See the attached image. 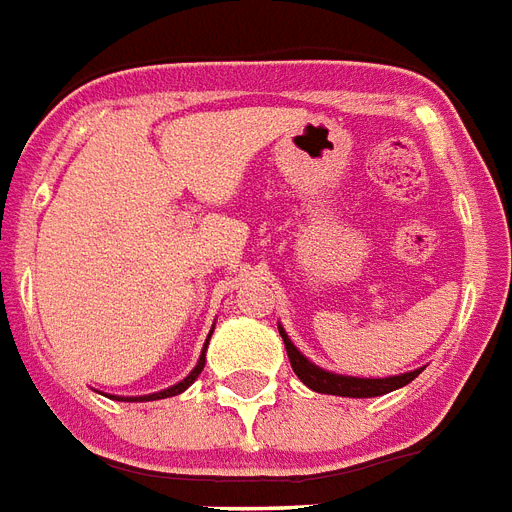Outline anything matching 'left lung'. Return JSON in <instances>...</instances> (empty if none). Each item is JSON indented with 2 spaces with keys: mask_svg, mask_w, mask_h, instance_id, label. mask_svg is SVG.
<instances>
[{
  "mask_svg": "<svg viewBox=\"0 0 512 512\" xmlns=\"http://www.w3.org/2000/svg\"><path fill=\"white\" fill-rule=\"evenodd\" d=\"M282 335V343H285V351H288L290 367L298 375V380L309 386L317 394H333V396H351V399H370V396H383L388 391H396V388L407 386L412 380L418 378L423 367L412 372H402V375H391V378H357V375H338V372H330L325 367L314 365L312 359H306L298 346H293V341L285 333V327L277 325Z\"/></svg>",
  "mask_w": 512,
  "mask_h": 512,
  "instance_id": "left-lung-1",
  "label": "left lung"
}]
</instances>
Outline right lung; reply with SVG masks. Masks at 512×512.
<instances>
[{"label": "right lung", "instance_id": "1", "mask_svg": "<svg viewBox=\"0 0 512 512\" xmlns=\"http://www.w3.org/2000/svg\"><path fill=\"white\" fill-rule=\"evenodd\" d=\"M211 333H214V327H211ZM211 333H208V338H211ZM208 338H206V346H203V351H200L198 365L192 367L190 375H187L185 380H179V383H174V386H169V388H163V391H155V394H147V396H110V399H118V402H155V399H169V396H177V394H182V391H187V388L195 383V378H198L200 372H203V365H206Z\"/></svg>", "mask_w": 512, "mask_h": 512}]
</instances>
